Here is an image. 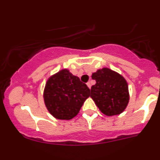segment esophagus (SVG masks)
<instances>
[{"instance_id":"34e87169","label":"esophagus","mask_w":160,"mask_h":160,"mask_svg":"<svg viewBox=\"0 0 160 160\" xmlns=\"http://www.w3.org/2000/svg\"><path fill=\"white\" fill-rule=\"evenodd\" d=\"M86 85H87L88 87H89V89H90V88H91V83H90V82H88L87 83H86Z\"/></svg>"}]
</instances>
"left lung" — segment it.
<instances>
[{"instance_id": "left-lung-1", "label": "left lung", "mask_w": 160, "mask_h": 160, "mask_svg": "<svg viewBox=\"0 0 160 160\" xmlns=\"http://www.w3.org/2000/svg\"><path fill=\"white\" fill-rule=\"evenodd\" d=\"M96 83L91 87L90 97L106 116L120 114L129 101L128 83L122 75L108 68L92 74Z\"/></svg>"}]
</instances>
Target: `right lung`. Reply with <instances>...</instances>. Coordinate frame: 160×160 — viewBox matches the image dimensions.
<instances>
[{"instance_id": "right-lung-1", "label": "right lung", "mask_w": 160, "mask_h": 160, "mask_svg": "<svg viewBox=\"0 0 160 160\" xmlns=\"http://www.w3.org/2000/svg\"><path fill=\"white\" fill-rule=\"evenodd\" d=\"M90 89L78 77L62 69L47 80L43 90L44 103L50 114L58 120H71L78 114Z\"/></svg>"}]
</instances>
